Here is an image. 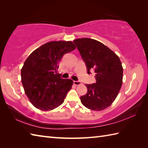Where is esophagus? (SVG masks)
<instances>
[{
    "label": "esophagus",
    "mask_w": 148,
    "mask_h": 148,
    "mask_svg": "<svg viewBox=\"0 0 148 148\" xmlns=\"http://www.w3.org/2000/svg\"><path fill=\"white\" fill-rule=\"evenodd\" d=\"M73 83H74V84H75V85H76V86L79 85V84H81V83L79 81H74Z\"/></svg>",
    "instance_id": "esophagus-1"
}]
</instances>
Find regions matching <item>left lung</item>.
<instances>
[{"label": "left lung", "mask_w": 148, "mask_h": 148, "mask_svg": "<svg viewBox=\"0 0 148 148\" xmlns=\"http://www.w3.org/2000/svg\"><path fill=\"white\" fill-rule=\"evenodd\" d=\"M85 63L87 73L95 72L96 82L86 84L87 93L80 97L84 106L93 111L108 108L118 95L123 81L120 60L103 44L90 38L74 40Z\"/></svg>", "instance_id": "left-lung-1"}]
</instances>
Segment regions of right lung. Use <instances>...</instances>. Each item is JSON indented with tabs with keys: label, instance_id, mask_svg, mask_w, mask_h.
Segmentation results:
<instances>
[{
	"label": "right lung",
	"instance_id": "add662e5",
	"mask_svg": "<svg viewBox=\"0 0 148 148\" xmlns=\"http://www.w3.org/2000/svg\"><path fill=\"white\" fill-rule=\"evenodd\" d=\"M76 49L71 41H51L43 45L29 55L21 71L25 92L34 106L50 111L64 102L73 81L62 79L58 73L63 56Z\"/></svg>",
	"mask_w": 148,
	"mask_h": 148
}]
</instances>
